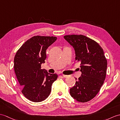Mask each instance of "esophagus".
I'll return each instance as SVG.
<instances>
[{
	"label": "esophagus",
	"mask_w": 120,
	"mask_h": 120,
	"mask_svg": "<svg viewBox=\"0 0 120 120\" xmlns=\"http://www.w3.org/2000/svg\"><path fill=\"white\" fill-rule=\"evenodd\" d=\"M62 76H63V77H64V78H67L68 77V75H62Z\"/></svg>",
	"instance_id": "1"
}]
</instances>
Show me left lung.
Segmentation results:
<instances>
[{"label": "left lung", "mask_w": 120, "mask_h": 120, "mask_svg": "<svg viewBox=\"0 0 120 120\" xmlns=\"http://www.w3.org/2000/svg\"><path fill=\"white\" fill-rule=\"evenodd\" d=\"M64 38L74 48L82 72L70 89L71 95L80 102L90 101L99 92L106 75L107 61L103 49L96 41L84 35H65Z\"/></svg>", "instance_id": "obj_1"}]
</instances>
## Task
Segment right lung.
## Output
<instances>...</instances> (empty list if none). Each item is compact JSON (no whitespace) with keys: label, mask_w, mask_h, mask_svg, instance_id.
I'll return each mask as SVG.
<instances>
[{"label":"right lung","mask_w":120,"mask_h":120,"mask_svg":"<svg viewBox=\"0 0 120 120\" xmlns=\"http://www.w3.org/2000/svg\"><path fill=\"white\" fill-rule=\"evenodd\" d=\"M57 39L53 36H33L22 44L15 56L14 68L21 92L32 102L45 100L58 78L57 74L48 73L41 67L46 58V49Z\"/></svg>","instance_id":"obj_1"}]
</instances>
